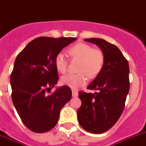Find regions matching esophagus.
Here are the masks:
<instances>
[{
  "instance_id": "1",
  "label": "esophagus",
  "mask_w": 146,
  "mask_h": 146,
  "mask_svg": "<svg viewBox=\"0 0 146 146\" xmlns=\"http://www.w3.org/2000/svg\"><path fill=\"white\" fill-rule=\"evenodd\" d=\"M78 96V92L75 91V90H72V96H73V97H77Z\"/></svg>"
}]
</instances>
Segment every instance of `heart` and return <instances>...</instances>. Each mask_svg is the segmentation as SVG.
Returning a JSON list of instances; mask_svg holds the SVG:
<instances>
[{
	"label": "heart",
	"mask_w": 146,
	"mask_h": 146,
	"mask_svg": "<svg viewBox=\"0 0 146 146\" xmlns=\"http://www.w3.org/2000/svg\"><path fill=\"white\" fill-rule=\"evenodd\" d=\"M72 60H80L78 72L75 74H67L61 78L62 84L71 89L77 90L84 86L88 81V76L90 78L97 77L102 72L104 65V55L99 49L93 48L86 43H77L71 46L67 50ZM54 64L56 70L64 74L68 68V60L60 53L55 56Z\"/></svg>",
	"instance_id": "1"
}]
</instances>
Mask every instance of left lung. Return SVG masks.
<instances>
[{
    "label": "left lung",
    "instance_id": "left-lung-1",
    "mask_svg": "<svg viewBox=\"0 0 146 146\" xmlns=\"http://www.w3.org/2000/svg\"><path fill=\"white\" fill-rule=\"evenodd\" d=\"M84 41L99 47L105 61L102 72L87 87L98 92H78L82 104L78 110V119L88 132L102 133L115 125L123 112L130 88L129 65L114 44L98 38Z\"/></svg>",
    "mask_w": 146,
    "mask_h": 146
}]
</instances>
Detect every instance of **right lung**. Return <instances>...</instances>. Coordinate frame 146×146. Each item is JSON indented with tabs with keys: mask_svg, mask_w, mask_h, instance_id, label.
Instances as JSON below:
<instances>
[{
	"mask_svg": "<svg viewBox=\"0 0 146 146\" xmlns=\"http://www.w3.org/2000/svg\"><path fill=\"white\" fill-rule=\"evenodd\" d=\"M73 37L41 36L17 56L10 75L12 100L21 121L35 133H44L56 125L60 110L72 98L63 86L50 93L59 79L54 59Z\"/></svg>",
	"mask_w": 146,
	"mask_h": 146,
	"instance_id": "obj_1",
	"label": "right lung"
}]
</instances>
